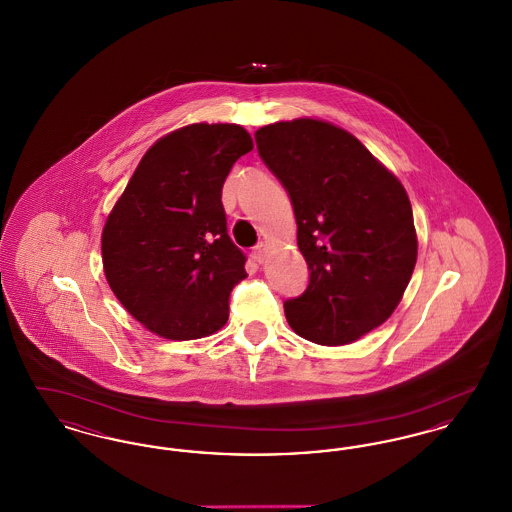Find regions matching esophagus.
I'll list each match as a JSON object with an SVG mask.
<instances>
[{"mask_svg": "<svg viewBox=\"0 0 512 512\" xmlns=\"http://www.w3.org/2000/svg\"><path fill=\"white\" fill-rule=\"evenodd\" d=\"M253 259L259 263V265H263L265 261H267V255H268V245L265 244V242H261V244L255 245L253 247Z\"/></svg>", "mask_w": 512, "mask_h": 512, "instance_id": "esophagus-1", "label": "esophagus"}]
</instances>
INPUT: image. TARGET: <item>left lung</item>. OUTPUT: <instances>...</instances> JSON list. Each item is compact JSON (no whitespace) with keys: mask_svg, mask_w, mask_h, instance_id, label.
Masks as SVG:
<instances>
[{"mask_svg":"<svg viewBox=\"0 0 512 512\" xmlns=\"http://www.w3.org/2000/svg\"><path fill=\"white\" fill-rule=\"evenodd\" d=\"M261 159L292 199L309 286L288 299L293 332L345 345L391 317L416 265L413 207L403 184L353 134L317 119L255 132Z\"/></svg>","mask_w":512,"mask_h":512,"instance_id":"8db88e82","label":"left lung"}]
</instances>
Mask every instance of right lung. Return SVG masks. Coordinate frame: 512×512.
Segmentation results:
<instances>
[{
    "label": "right lung",
    "instance_id": "add662e5",
    "mask_svg": "<svg viewBox=\"0 0 512 512\" xmlns=\"http://www.w3.org/2000/svg\"><path fill=\"white\" fill-rule=\"evenodd\" d=\"M253 149L240 124L195 122L142 157L101 234L103 272L122 307L167 340L211 336L247 276L228 236L222 186Z\"/></svg>",
    "mask_w": 512,
    "mask_h": 512
}]
</instances>
